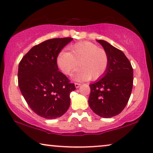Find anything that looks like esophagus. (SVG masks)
Wrapping results in <instances>:
<instances>
[{
	"mask_svg": "<svg viewBox=\"0 0 153 153\" xmlns=\"http://www.w3.org/2000/svg\"><path fill=\"white\" fill-rule=\"evenodd\" d=\"M80 85H81L80 83H78V82L75 83V87H76V88H78V87H80Z\"/></svg>",
	"mask_w": 153,
	"mask_h": 153,
	"instance_id": "34e87169",
	"label": "esophagus"
}]
</instances>
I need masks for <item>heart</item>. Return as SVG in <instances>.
Masks as SVG:
<instances>
[{"label": "heart", "instance_id": "b5f03b06", "mask_svg": "<svg viewBox=\"0 0 153 153\" xmlns=\"http://www.w3.org/2000/svg\"><path fill=\"white\" fill-rule=\"evenodd\" d=\"M107 52L91 42L75 43L68 48V52L62 51L56 56V64L65 75L72 73L77 66L80 67L73 75L75 80H97L104 74L108 66Z\"/></svg>", "mask_w": 153, "mask_h": 153}]
</instances>
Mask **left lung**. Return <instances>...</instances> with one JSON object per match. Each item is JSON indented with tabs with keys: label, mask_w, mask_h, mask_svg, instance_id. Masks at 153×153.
<instances>
[{
	"label": "left lung",
	"mask_w": 153,
	"mask_h": 153,
	"mask_svg": "<svg viewBox=\"0 0 153 153\" xmlns=\"http://www.w3.org/2000/svg\"><path fill=\"white\" fill-rule=\"evenodd\" d=\"M108 55V66L103 77L90 84L89 105L100 117L120 114L127 104L133 87V68L125 54L108 42L97 40Z\"/></svg>",
	"instance_id": "1"
}]
</instances>
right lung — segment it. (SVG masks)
I'll use <instances>...</instances> for the list:
<instances>
[{
	"label": "right lung",
	"instance_id": "1",
	"mask_svg": "<svg viewBox=\"0 0 153 153\" xmlns=\"http://www.w3.org/2000/svg\"><path fill=\"white\" fill-rule=\"evenodd\" d=\"M72 38H52L35 45L22 59L18 85L34 113L46 119L62 116L70 106L75 85L59 71L56 56Z\"/></svg>",
	"mask_w": 153,
	"mask_h": 153
}]
</instances>
